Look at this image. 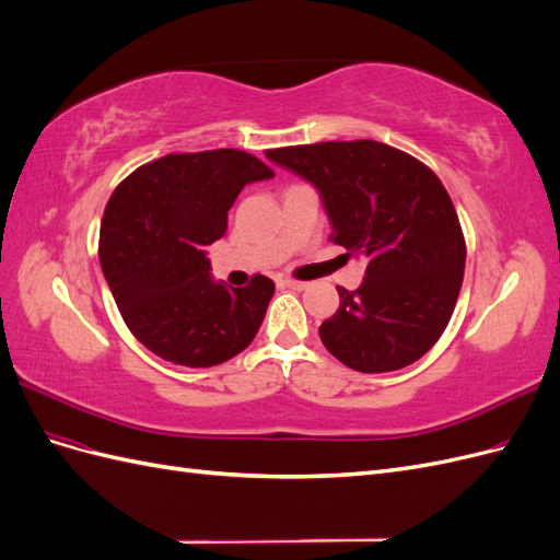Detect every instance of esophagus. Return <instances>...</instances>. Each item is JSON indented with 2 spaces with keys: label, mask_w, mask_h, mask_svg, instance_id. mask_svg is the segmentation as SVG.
<instances>
[{
  "label": "esophagus",
  "mask_w": 560,
  "mask_h": 560,
  "mask_svg": "<svg viewBox=\"0 0 560 560\" xmlns=\"http://www.w3.org/2000/svg\"><path fill=\"white\" fill-rule=\"evenodd\" d=\"M280 284H282V287H290V290H296V292L306 290V287H308V282H299V280H290V278L280 280Z\"/></svg>",
  "instance_id": "esophagus-1"
}]
</instances>
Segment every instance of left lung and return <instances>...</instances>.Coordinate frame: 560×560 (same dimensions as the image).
<instances>
[{"label": "left lung", "mask_w": 560, "mask_h": 560, "mask_svg": "<svg viewBox=\"0 0 560 560\" xmlns=\"http://www.w3.org/2000/svg\"><path fill=\"white\" fill-rule=\"evenodd\" d=\"M276 165L313 184L348 257H364L354 292L319 338L362 374L420 360L444 334L465 276V238L444 184L413 156L374 140L317 142L266 151Z\"/></svg>", "instance_id": "obj_1"}]
</instances>
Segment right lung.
Instances as JSON below:
<instances>
[{"mask_svg":"<svg viewBox=\"0 0 560 560\" xmlns=\"http://www.w3.org/2000/svg\"><path fill=\"white\" fill-rule=\"evenodd\" d=\"M273 171L238 149L171 154L138 167L112 194L100 266L138 341L182 366H214L257 336L276 284L235 290L212 278L208 245L226 233L243 186Z\"/></svg>","mask_w":560,"mask_h":560,"instance_id":"obj_1","label":"right lung"}]
</instances>
